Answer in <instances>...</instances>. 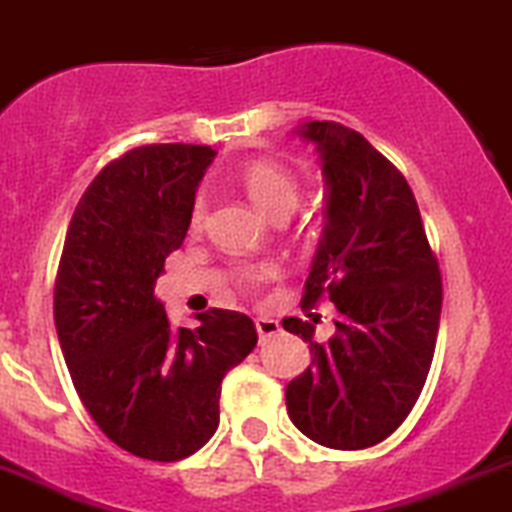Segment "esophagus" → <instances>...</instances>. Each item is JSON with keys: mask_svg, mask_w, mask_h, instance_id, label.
Returning a JSON list of instances; mask_svg holds the SVG:
<instances>
[{"mask_svg": "<svg viewBox=\"0 0 512 512\" xmlns=\"http://www.w3.org/2000/svg\"><path fill=\"white\" fill-rule=\"evenodd\" d=\"M255 328L257 333H260V338H270L275 336V333H280V323L275 321V318H267V315L255 318Z\"/></svg>", "mask_w": 512, "mask_h": 512, "instance_id": "34e87169", "label": "esophagus"}]
</instances>
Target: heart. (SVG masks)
<instances>
[{
  "instance_id": "heart-1",
  "label": "heart",
  "mask_w": 512,
  "mask_h": 512,
  "mask_svg": "<svg viewBox=\"0 0 512 512\" xmlns=\"http://www.w3.org/2000/svg\"><path fill=\"white\" fill-rule=\"evenodd\" d=\"M240 181L245 186L247 197L252 199L260 212H265L267 217H288L300 202V181L290 174L285 166L275 164V161H252L245 169L240 171ZM204 219V202L197 199L191 204L189 214V227L199 229ZM265 272H250V278L257 280L262 278Z\"/></svg>"
}]
</instances>
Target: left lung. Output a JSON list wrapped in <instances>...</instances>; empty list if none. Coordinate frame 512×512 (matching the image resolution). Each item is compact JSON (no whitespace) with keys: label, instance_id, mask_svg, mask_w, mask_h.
Listing matches in <instances>:
<instances>
[{"label":"left lung","instance_id":"1","mask_svg":"<svg viewBox=\"0 0 512 512\" xmlns=\"http://www.w3.org/2000/svg\"><path fill=\"white\" fill-rule=\"evenodd\" d=\"M315 143L326 181V224L303 305L326 295L333 333L285 318L313 364L285 389L295 427L331 450H364L399 427L432 366L442 278L407 179L361 133L333 121L295 128Z\"/></svg>","mask_w":512,"mask_h":512}]
</instances>
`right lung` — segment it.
I'll list each match as a JSON object with an SVG mask.
<instances>
[{"label":"right lung","mask_w":512,"mask_h":512,"mask_svg":"<svg viewBox=\"0 0 512 512\" xmlns=\"http://www.w3.org/2000/svg\"><path fill=\"white\" fill-rule=\"evenodd\" d=\"M214 156L154 143L111 161L80 197L57 267L55 328L75 391L105 437L143 460H184L209 442L224 374L257 343L245 313L212 308L194 331L174 328L154 295Z\"/></svg>","instance_id":"obj_1"}]
</instances>
